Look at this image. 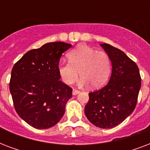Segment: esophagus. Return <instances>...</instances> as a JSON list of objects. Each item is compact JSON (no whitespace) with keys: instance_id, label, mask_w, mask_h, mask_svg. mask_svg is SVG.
Returning a JSON list of instances; mask_svg holds the SVG:
<instances>
[{"instance_id":"34e87169","label":"esophagus","mask_w":150,"mask_h":150,"mask_svg":"<svg viewBox=\"0 0 150 150\" xmlns=\"http://www.w3.org/2000/svg\"><path fill=\"white\" fill-rule=\"evenodd\" d=\"M79 93H80L79 90H78V89H73V90H72L73 95H77V94H79Z\"/></svg>"}]
</instances>
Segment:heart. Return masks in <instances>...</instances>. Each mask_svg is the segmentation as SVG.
<instances>
[{"mask_svg":"<svg viewBox=\"0 0 150 150\" xmlns=\"http://www.w3.org/2000/svg\"><path fill=\"white\" fill-rule=\"evenodd\" d=\"M67 57L68 62H60L57 65L59 75L65 84H73L79 72L81 83H89L93 88L102 86L108 80L111 61L106 52L82 44L68 52Z\"/></svg>","mask_w":150,"mask_h":150,"instance_id":"1","label":"heart"}]
</instances>
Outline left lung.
<instances>
[{
    "mask_svg": "<svg viewBox=\"0 0 150 150\" xmlns=\"http://www.w3.org/2000/svg\"><path fill=\"white\" fill-rule=\"evenodd\" d=\"M100 46L111 61V76L107 86L89 93L85 114L96 127L111 128L134 111L141 88V76L137 64L122 50L107 43Z\"/></svg>",
    "mask_w": 150,
    "mask_h": 150,
    "instance_id": "left-lung-1",
    "label": "left lung"
}]
</instances>
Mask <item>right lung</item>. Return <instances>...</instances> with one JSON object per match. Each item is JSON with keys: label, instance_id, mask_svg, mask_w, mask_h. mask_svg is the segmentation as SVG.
<instances>
[{"label": "right lung", "instance_id": "1", "mask_svg": "<svg viewBox=\"0 0 150 150\" xmlns=\"http://www.w3.org/2000/svg\"><path fill=\"white\" fill-rule=\"evenodd\" d=\"M71 47L64 42L46 43L27 52L13 67L9 86L14 107L33 128H51L64 114L72 89L59 80L57 65Z\"/></svg>", "mask_w": 150, "mask_h": 150}]
</instances>
